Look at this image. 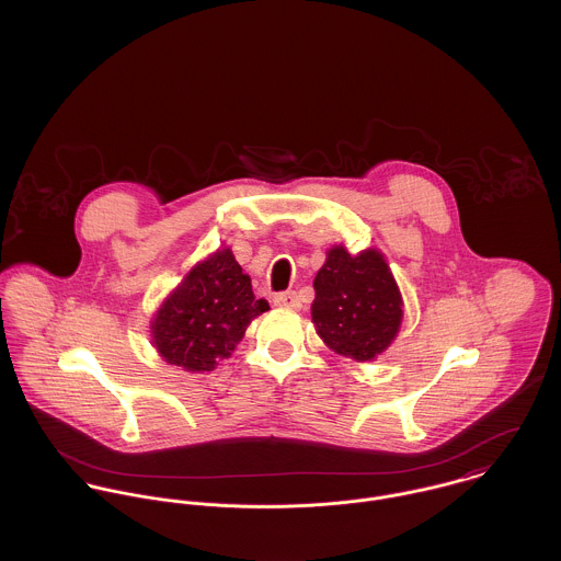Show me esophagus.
<instances>
[{
  "label": "esophagus",
  "instance_id": "obj_1",
  "mask_svg": "<svg viewBox=\"0 0 561 561\" xmlns=\"http://www.w3.org/2000/svg\"><path fill=\"white\" fill-rule=\"evenodd\" d=\"M274 305H276V307L296 309V307H300V300H298V294H296V291H283V294H276V296H274Z\"/></svg>",
  "mask_w": 561,
  "mask_h": 561
}]
</instances>
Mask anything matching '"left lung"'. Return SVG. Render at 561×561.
<instances>
[{
	"instance_id": "left-lung-1",
	"label": "left lung",
	"mask_w": 561,
	"mask_h": 561,
	"mask_svg": "<svg viewBox=\"0 0 561 561\" xmlns=\"http://www.w3.org/2000/svg\"><path fill=\"white\" fill-rule=\"evenodd\" d=\"M313 287L311 316L330 350L371 360L391 345L403 311L400 289L380 252L365 250L352 256L343 245H334Z\"/></svg>"
}]
</instances>
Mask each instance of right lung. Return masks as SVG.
<instances>
[{"label":"right lung","instance_id":"add662e5","mask_svg":"<svg viewBox=\"0 0 561 561\" xmlns=\"http://www.w3.org/2000/svg\"><path fill=\"white\" fill-rule=\"evenodd\" d=\"M267 309L265 300H254L250 276L233 252L218 250L161 305L151 325L153 343L170 365L211 371L220 358L231 356L245 325Z\"/></svg>","mask_w":561,"mask_h":561}]
</instances>
